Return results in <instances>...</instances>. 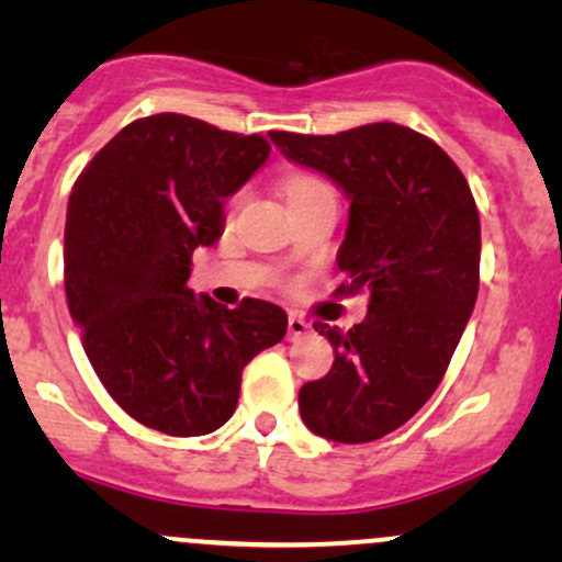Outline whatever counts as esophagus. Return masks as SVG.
<instances>
[{"label":"esophagus","instance_id":"esophagus-1","mask_svg":"<svg viewBox=\"0 0 562 562\" xmlns=\"http://www.w3.org/2000/svg\"><path fill=\"white\" fill-rule=\"evenodd\" d=\"M308 322L303 319V317H299V314H290L288 317V338L290 340H299V338H303V335L308 333Z\"/></svg>","mask_w":562,"mask_h":562}]
</instances>
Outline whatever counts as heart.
Here are the masks:
<instances>
[{"label":"heart","instance_id":"1","mask_svg":"<svg viewBox=\"0 0 562 562\" xmlns=\"http://www.w3.org/2000/svg\"><path fill=\"white\" fill-rule=\"evenodd\" d=\"M319 179H314V177H293V179H288V184H285V195H290V192H295V190H303V187H308V184H317Z\"/></svg>","mask_w":562,"mask_h":562}]
</instances>
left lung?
<instances>
[{
    "label": "left lung",
    "mask_w": 562,
    "mask_h": 562,
    "mask_svg": "<svg viewBox=\"0 0 562 562\" xmlns=\"http://www.w3.org/2000/svg\"><path fill=\"white\" fill-rule=\"evenodd\" d=\"M269 137L351 200L338 250L348 282L335 293H370L364 322L348 333L314 322L335 362L301 389V417L330 441H375L434 396L473 314L481 267L473 192L434 139L389 121L325 137Z\"/></svg>",
    "instance_id": "8db88e82"
}]
</instances>
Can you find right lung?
<instances>
[{
	"instance_id": "obj_1",
	"label": "right lung",
	"mask_w": 562,
	"mask_h": 562,
	"mask_svg": "<svg viewBox=\"0 0 562 562\" xmlns=\"http://www.w3.org/2000/svg\"><path fill=\"white\" fill-rule=\"evenodd\" d=\"M261 134L158 113L132 121L76 179L66 218L68 312L115 404L166 436L229 420L243 367L280 344L288 314L227 308L187 288L192 250L224 232V200L267 164Z\"/></svg>"
}]
</instances>
